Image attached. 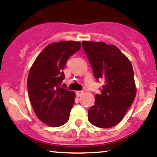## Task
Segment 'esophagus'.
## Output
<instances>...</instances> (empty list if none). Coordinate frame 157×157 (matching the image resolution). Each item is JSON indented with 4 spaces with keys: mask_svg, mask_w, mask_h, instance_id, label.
Instances as JSON below:
<instances>
[{
    "mask_svg": "<svg viewBox=\"0 0 157 157\" xmlns=\"http://www.w3.org/2000/svg\"><path fill=\"white\" fill-rule=\"evenodd\" d=\"M84 93V91L83 90H78V91H76L75 92V94H76L77 96H81L82 94Z\"/></svg>",
    "mask_w": 157,
    "mask_h": 157,
    "instance_id": "esophagus-1",
    "label": "esophagus"
}]
</instances>
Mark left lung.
<instances>
[{"label": "left lung", "mask_w": 157, "mask_h": 157, "mask_svg": "<svg viewBox=\"0 0 157 157\" xmlns=\"http://www.w3.org/2000/svg\"><path fill=\"white\" fill-rule=\"evenodd\" d=\"M82 47L95 78L105 81L101 93L88 110L93 125L109 128L117 125L126 114L136 96L132 64L118 47L104 42L82 41Z\"/></svg>", "instance_id": "8db88e82"}]
</instances>
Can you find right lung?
I'll use <instances>...</instances> for the list:
<instances>
[{
    "mask_svg": "<svg viewBox=\"0 0 157 157\" xmlns=\"http://www.w3.org/2000/svg\"><path fill=\"white\" fill-rule=\"evenodd\" d=\"M80 42L63 40L47 45L33 63L27 79L31 105L37 117L51 127L68 121L75 95L64 84L67 61L81 48Z\"/></svg>",
    "mask_w": 157,
    "mask_h": 157,
    "instance_id": "1",
    "label": "right lung"
}]
</instances>
